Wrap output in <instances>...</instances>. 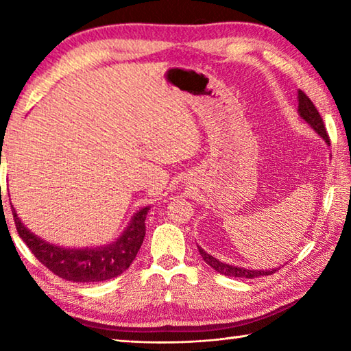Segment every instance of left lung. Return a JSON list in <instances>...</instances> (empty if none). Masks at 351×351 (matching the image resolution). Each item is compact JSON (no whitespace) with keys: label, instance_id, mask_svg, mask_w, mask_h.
<instances>
[{"label":"left lung","instance_id":"left-lung-1","mask_svg":"<svg viewBox=\"0 0 351 351\" xmlns=\"http://www.w3.org/2000/svg\"><path fill=\"white\" fill-rule=\"evenodd\" d=\"M299 112H300V117L306 121L310 125L316 130V132L322 136L325 139V142H328L330 144V138H328V133H326V128H325V123H324V119L322 116L319 114V111L314 104L311 102V99L306 96L304 91H299ZM198 251L201 254V257L206 261L207 265L210 266L212 269H215L217 272L223 276H228V277H240V278H257L260 276H271L274 274L277 269H271V271H254V269H245V268H239V266H232V265H226L223 261H219L217 258H213L210 254L204 252L203 249L198 246Z\"/></svg>","mask_w":351,"mask_h":351}]
</instances>
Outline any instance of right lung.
Returning a JSON list of instances; mask_svg holds the SVG:
<instances>
[{"label": "right lung", "mask_w": 351, "mask_h": 351, "mask_svg": "<svg viewBox=\"0 0 351 351\" xmlns=\"http://www.w3.org/2000/svg\"><path fill=\"white\" fill-rule=\"evenodd\" d=\"M148 210H150L148 207H144L136 213L125 232L116 243L96 249H64L49 245L29 232L14 209L12 213H14V221L21 240L26 243L41 265H45L51 272L64 280L91 283L110 280L130 268L144 241L145 217Z\"/></svg>", "instance_id": "add662e5"}]
</instances>
